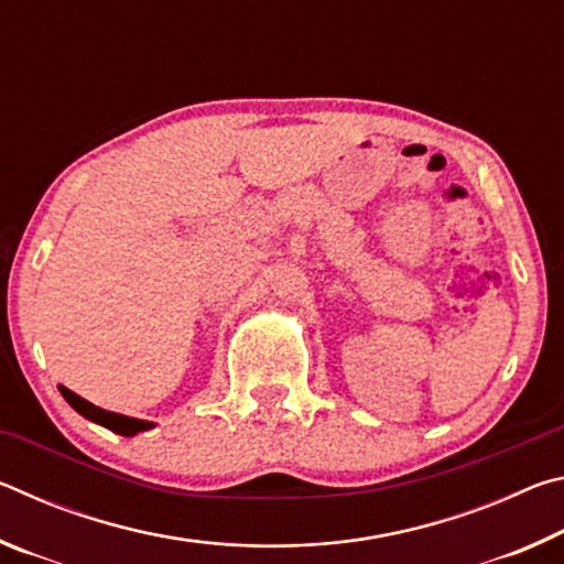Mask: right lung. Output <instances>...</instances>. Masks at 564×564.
I'll return each instance as SVG.
<instances>
[{
  "mask_svg": "<svg viewBox=\"0 0 564 564\" xmlns=\"http://www.w3.org/2000/svg\"><path fill=\"white\" fill-rule=\"evenodd\" d=\"M59 393L64 395L66 403H69L76 413L84 415L87 420H91V423H97L101 427H109L111 433H119L123 437H133L144 431H151L156 423H151V420H139V417H129V415H119V413H111V410H104L99 405L89 403V400H84L82 395L72 393L69 388L59 386Z\"/></svg>",
  "mask_w": 564,
  "mask_h": 564,
  "instance_id": "add662e5",
  "label": "right lung"
}]
</instances>
